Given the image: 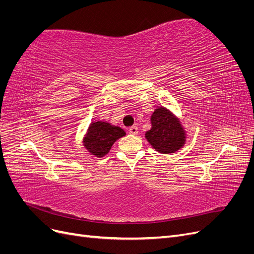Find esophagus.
Returning a JSON list of instances; mask_svg holds the SVG:
<instances>
[{
	"mask_svg": "<svg viewBox=\"0 0 254 254\" xmlns=\"http://www.w3.org/2000/svg\"><path fill=\"white\" fill-rule=\"evenodd\" d=\"M129 132L131 133L132 135H136L137 133H139V128H137L136 126H132L131 128L129 129Z\"/></svg>",
	"mask_w": 254,
	"mask_h": 254,
	"instance_id": "obj_1",
	"label": "esophagus"
}]
</instances>
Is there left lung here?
I'll list each match as a JSON object with an SVG mask.
<instances>
[{
    "instance_id": "left-lung-1",
    "label": "left lung",
    "mask_w": 254,
    "mask_h": 254,
    "mask_svg": "<svg viewBox=\"0 0 254 254\" xmlns=\"http://www.w3.org/2000/svg\"><path fill=\"white\" fill-rule=\"evenodd\" d=\"M151 129L145 133L153 149L160 153L178 151L186 144L187 133L180 120L164 107H158L151 115Z\"/></svg>"
}]
</instances>
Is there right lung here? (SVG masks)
Returning <instances> with one entry per match:
<instances>
[{"mask_svg":"<svg viewBox=\"0 0 254 254\" xmlns=\"http://www.w3.org/2000/svg\"><path fill=\"white\" fill-rule=\"evenodd\" d=\"M124 135L126 132L121 127L103 121L92 122L84 134L83 146L91 155L102 158L110 151L114 142Z\"/></svg>","mask_w":254,"mask_h":254,"instance_id":"add662e5","label":"right lung"}]
</instances>
